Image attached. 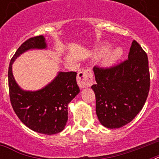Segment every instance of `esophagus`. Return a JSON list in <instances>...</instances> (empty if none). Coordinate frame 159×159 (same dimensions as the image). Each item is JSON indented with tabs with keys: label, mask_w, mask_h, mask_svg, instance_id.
I'll return each mask as SVG.
<instances>
[{
	"label": "esophagus",
	"mask_w": 159,
	"mask_h": 159,
	"mask_svg": "<svg viewBox=\"0 0 159 159\" xmlns=\"http://www.w3.org/2000/svg\"><path fill=\"white\" fill-rule=\"evenodd\" d=\"M93 82V74L92 70L86 69L78 72L77 74V84L80 88H86L92 86Z\"/></svg>",
	"instance_id": "obj_1"
}]
</instances>
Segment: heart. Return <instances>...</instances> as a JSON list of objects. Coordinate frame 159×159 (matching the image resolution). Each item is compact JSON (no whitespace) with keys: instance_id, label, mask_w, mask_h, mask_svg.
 Segmentation results:
<instances>
[{"instance_id":"b5f03b06","label":"heart","mask_w":159,"mask_h":159,"mask_svg":"<svg viewBox=\"0 0 159 159\" xmlns=\"http://www.w3.org/2000/svg\"><path fill=\"white\" fill-rule=\"evenodd\" d=\"M110 48H111V44L110 43H104L96 50V55H97V57H102V56L105 54L109 51ZM122 55H123V50L120 48H114L112 50L109 51L108 53L105 56L103 63H104L106 67L113 66L122 57Z\"/></svg>"}]
</instances>
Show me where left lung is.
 <instances>
[{
  "label": "left lung",
  "mask_w": 159,
  "mask_h": 159,
  "mask_svg": "<svg viewBox=\"0 0 159 159\" xmlns=\"http://www.w3.org/2000/svg\"><path fill=\"white\" fill-rule=\"evenodd\" d=\"M97 83L96 113L100 123L108 129L123 127L142 110L148 97L150 77L147 54L135 40L128 59L110 68L93 67Z\"/></svg>",
  "instance_id": "left-lung-1"
}]
</instances>
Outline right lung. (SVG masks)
I'll return each instance as SVG.
<instances>
[{
  "mask_svg": "<svg viewBox=\"0 0 159 159\" xmlns=\"http://www.w3.org/2000/svg\"><path fill=\"white\" fill-rule=\"evenodd\" d=\"M32 49H47L43 35L29 39L17 49L11 58L8 70L10 98L19 119L28 128L37 133L53 134L63 130L68 112L67 106L80 92L77 72H58L45 87L37 91L22 89L15 80L12 65L15 60Z\"/></svg>",
  "mask_w": 159,
  "mask_h": 159,
  "instance_id": "1",
  "label": "right lung"
}]
</instances>
